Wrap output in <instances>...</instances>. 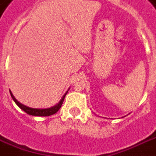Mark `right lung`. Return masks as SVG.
Returning a JSON list of instances; mask_svg holds the SVG:
<instances>
[{"mask_svg":"<svg viewBox=\"0 0 156 156\" xmlns=\"http://www.w3.org/2000/svg\"><path fill=\"white\" fill-rule=\"evenodd\" d=\"M68 91H67L65 94H63V96L62 97L61 100H60L56 105H55L54 106H51V107H50V108H44V109L32 108V107H29V106H27V105H23V104H21L20 102H19V101L14 98V96H13V94H12L11 91L9 90V92H10V94H11L12 99L13 100V101L16 103V105H17L20 109L23 110L25 112H27V114L32 115V116H38V117H47V116H51V115L55 114L56 112H58V110L61 108L62 105V102H63V100H64V98H65V96L66 94H67V93H68Z\"/></svg>","mask_w":156,"mask_h":156,"instance_id":"obj_1","label":"right lung"}]
</instances>
